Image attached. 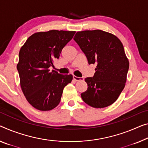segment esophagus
<instances>
[{
	"mask_svg": "<svg viewBox=\"0 0 148 148\" xmlns=\"http://www.w3.org/2000/svg\"><path fill=\"white\" fill-rule=\"evenodd\" d=\"M73 79L76 81H83L84 78L83 77H77L75 75H73Z\"/></svg>",
	"mask_w": 148,
	"mask_h": 148,
	"instance_id": "esophagus-1",
	"label": "esophagus"
}]
</instances>
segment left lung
Segmentation results:
<instances>
[{
  "label": "left lung",
  "instance_id": "8db88e82",
  "mask_svg": "<svg viewBox=\"0 0 148 148\" xmlns=\"http://www.w3.org/2000/svg\"><path fill=\"white\" fill-rule=\"evenodd\" d=\"M74 40L87 57L97 64L92 77L85 79L88 88L81 93L85 103L97 108L113 104L125 87L129 61L116 36L101 29L77 32Z\"/></svg>",
  "mask_w": 148,
  "mask_h": 148
}]
</instances>
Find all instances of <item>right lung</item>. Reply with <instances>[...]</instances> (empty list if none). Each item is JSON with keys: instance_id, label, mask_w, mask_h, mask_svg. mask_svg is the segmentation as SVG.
I'll use <instances>...</instances> for the list:
<instances>
[{"instance_id": "obj_1", "label": "right lung", "mask_w": 148, "mask_h": 148, "mask_svg": "<svg viewBox=\"0 0 148 148\" xmlns=\"http://www.w3.org/2000/svg\"><path fill=\"white\" fill-rule=\"evenodd\" d=\"M75 32L49 30L34 34L19 52L17 64L20 87L28 103L42 111L51 110L60 103L63 88L72 75H61L49 67Z\"/></svg>"}]
</instances>
